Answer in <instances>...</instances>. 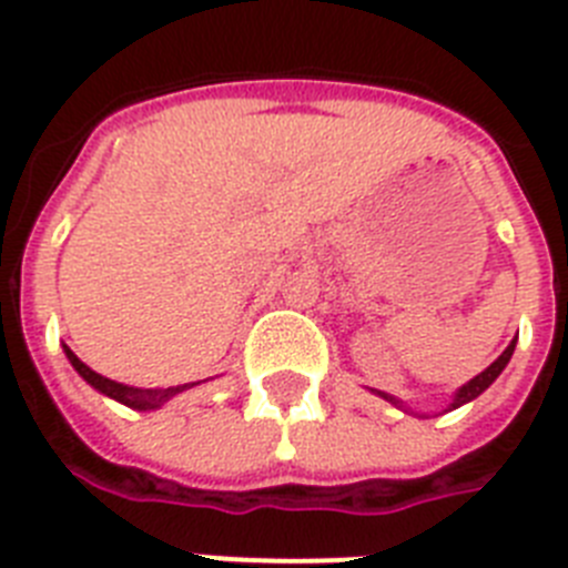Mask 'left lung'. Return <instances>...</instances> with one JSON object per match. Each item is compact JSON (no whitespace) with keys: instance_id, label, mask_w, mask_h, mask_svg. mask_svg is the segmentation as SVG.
Instances as JSON below:
<instances>
[{"instance_id":"obj_1","label":"left lung","mask_w":568,"mask_h":568,"mask_svg":"<svg viewBox=\"0 0 568 568\" xmlns=\"http://www.w3.org/2000/svg\"><path fill=\"white\" fill-rule=\"evenodd\" d=\"M515 344H518V338H511V344L506 346L504 353H500L498 358L491 361L489 366H486L484 373H480V375H475V378H471V381H466L464 386H458V389H455V395H453V400H449V404H446V409H444V413H453V409H458V406L469 404V400H475V398H478L480 393H486V389H489V386L495 384V381H498V375L504 373V369H506V364H509L511 353H515ZM373 393H375V395H381V398H384V400H389V404L400 406V409H404V413L415 415V418H429V415H424V413H415L413 406H406L404 400H400V398H395V395H386V393H381V389H373Z\"/></svg>"}]
</instances>
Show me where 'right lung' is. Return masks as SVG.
<instances>
[{"mask_svg": "<svg viewBox=\"0 0 568 568\" xmlns=\"http://www.w3.org/2000/svg\"><path fill=\"white\" fill-rule=\"evenodd\" d=\"M62 346H64V355H68L70 366H73V369H77V373L82 375V378L88 381V384L93 386L97 393L108 395V398L119 400V404L130 406V409H139V413H153V409L164 406L170 398H175L179 393H184V389H193V386L202 384V381H193V384L168 386V389H159V386H155V389H144V386L119 384V381H110V378H104V375L93 373V369H90L84 361H79V355L73 353L68 344H62Z\"/></svg>", "mask_w": 568, "mask_h": 568, "instance_id": "right-lung-1", "label": "right lung"}]
</instances>
